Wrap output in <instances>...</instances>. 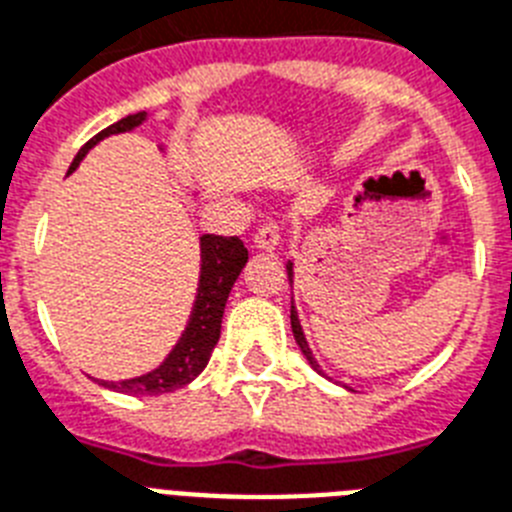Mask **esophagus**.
I'll use <instances>...</instances> for the list:
<instances>
[{"label":"esophagus","mask_w":512,"mask_h":512,"mask_svg":"<svg viewBox=\"0 0 512 512\" xmlns=\"http://www.w3.org/2000/svg\"><path fill=\"white\" fill-rule=\"evenodd\" d=\"M277 246L279 227L274 225V222H266V225H261L259 230H256V235H253V248H256V251H274Z\"/></svg>","instance_id":"obj_1"}]
</instances>
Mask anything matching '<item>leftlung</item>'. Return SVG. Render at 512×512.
I'll return each mask as SVG.
<instances>
[{"label": "left lung", "mask_w": 512, "mask_h": 512, "mask_svg": "<svg viewBox=\"0 0 512 512\" xmlns=\"http://www.w3.org/2000/svg\"><path fill=\"white\" fill-rule=\"evenodd\" d=\"M287 279H290V287L295 285V261H292V259L287 261ZM290 323H292V336H295V342H298L300 352H303V355H305V360H308L310 368L316 370V373L326 375V373H323V370H321V365H318V362H316V357H313V349H310L308 339H305L303 323H300L298 308H295V300H292V308H290Z\"/></svg>", "instance_id": "obj_1"}]
</instances>
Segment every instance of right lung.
<instances>
[{
	"mask_svg": "<svg viewBox=\"0 0 512 512\" xmlns=\"http://www.w3.org/2000/svg\"><path fill=\"white\" fill-rule=\"evenodd\" d=\"M147 121V111L131 113L126 119L116 121L100 134H95L90 142L74 155L69 173L80 168L85 155L93 150L95 144L103 142L113 134H126L134 131ZM160 150L168 152L165 144ZM248 261V251L243 248L238 238H222V235H202L199 238V282H196L194 305H191L189 321L186 329L181 331L178 342L173 344L165 360L150 373L137 375V378H126V381H100L111 391L126 393V396H160L170 393L176 388L189 386L196 375L207 368L209 357H212L214 344L220 342V326L225 316L227 295L233 290L235 279L240 277L243 266Z\"/></svg>",
	"mask_w": 512,
	"mask_h": 512,
	"instance_id": "obj_1",
	"label": "right lung"
}]
</instances>
